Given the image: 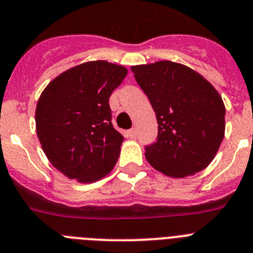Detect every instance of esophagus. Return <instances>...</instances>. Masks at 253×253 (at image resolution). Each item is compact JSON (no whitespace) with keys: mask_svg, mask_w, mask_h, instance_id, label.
<instances>
[{"mask_svg":"<svg viewBox=\"0 0 253 253\" xmlns=\"http://www.w3.org/2000/svg\"><path fill=\"white\" fill-rule=\"evenodd\" d=\"M127 136L130 139H135L136 137V128H131V130L127 131Z\"/></svg>","mask_w":253,"mask_h":253,"instance_id":"34e87169","label":"esophagus"}]
</instances>
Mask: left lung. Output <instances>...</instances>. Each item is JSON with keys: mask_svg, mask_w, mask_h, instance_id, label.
Returning <instances> with one entry per match:
<instances>
[{"mask_svg": "<svg viewBox=\"0 0 253 253\" xmlns=\"http://www.w3.org/2000/svg\"><path fill=\"white\" fill-rule=\"evenodd\" d=\"M131 71L158 122V140L145 149L150 166L173 179L205 169L224 139L221 95L202 74L175 61L133 65Z\"/></svg>", "mask_w": 253, "mask_h": 253, "instance_id": "left-lung-1", "label": "left lung"}]
</instances>
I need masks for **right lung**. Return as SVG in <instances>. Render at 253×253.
I'll list each match as a JSON object with an SVG mask.
<instances>
[{
    "label": "right lung",
    "instance_id": "1",
    "mask_svg": "<svg viewBox=\"0 0 253 253\" xmlns=\"http://www.w3.org/2000/svg\"><path fill=\"white\" fill-rule=\"evenodd\" d=\"M127 68L86 61L55 77L36 107V130L51 165L68 179L90 184L114 169L123 143L112 125L109 96Z\"/></svg>",
    "mask_w": 253,
    "mask_h": 253
}]
</instances>
